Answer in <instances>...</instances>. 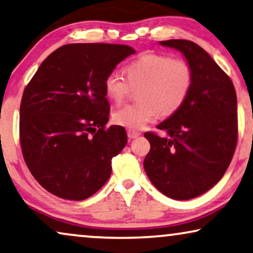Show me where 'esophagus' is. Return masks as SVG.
Returning <instances> with one entry per match:
<instances>
[{
    "mask_svg": "<svg viewBox=\"0 0 253 253\" xmlns=\"http://www.w3.org/2000/svg\"><path fill=\"white\" fill-rule=\"evenodd\" d=\"M140 135L139 132H135V130H132V129H128L127 130V136L129 137V139H135Z\"/></svg>",
    "mask_w": 253,
    "mask_h": 253,
    "instance_id": "34e87169",
    "label": "esophagus"
}]
</instances>
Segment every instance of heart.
Segmentation results:
<instances>
[{"label": "heart", "mask_w": 253, "mask_h": 253, "mask_svg": "<svg viewBox=\"0 0 253 253\" xmlns=\"http://www.w3.org/2000/svg\"><path fill=\"white\" fill-rule=\"evenodd\" d=\"M124 77L111 73L104 82L105 95L120 104L136 90V102L114 111L112 120L128 129H141L157 114L168 117L177 112L187 98L192 85V69L186 60L166 54L144 53L125 67Z\"/></svg>", "instance_id": "obj_1"}]
</instances>
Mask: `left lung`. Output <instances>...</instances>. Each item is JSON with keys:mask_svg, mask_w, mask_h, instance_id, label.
Listing matches in <instances>:
<instances>
[{"mask_svg": "<svg viewBox=\"0 0 253 253\" xmlns=\"http://www.w3.org/2000/svg\"><path fill=\"white\" fill-rule=\"evenodd\" d=\"M161 45L180 50L192 69V85L177 112L157 125L166 136L146 132L150 150L143 167L155 187L176 200H190L223 177L238 139L237 97L230 77L190 40Z\"/></svg>", "mask_w": 253, "mask_h": 253, "instance_id": "8db88e82", "label": "left lung"}]
</instances>
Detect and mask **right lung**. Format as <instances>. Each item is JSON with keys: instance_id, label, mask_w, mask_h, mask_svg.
Segmentation results:
<instances>
[{"instance_id": "right-lung-1", "label": "right lung", "mask_w": 253, "mask_h": 253, "mask_svg": "<svg viewBox=\"0 0 253 253\" xmlns=\"http://www.w3.org/2000/svg\"><path fill=\"white\" fill-rule=\"evenodd\" d=\"M135 53L114 43H68L50 53L25 86L19 112L22 154L35 179L56 197L84 200L111 176L124 149L123 126L107 128L104 82Z\"/></svg>"}]
</instances>
